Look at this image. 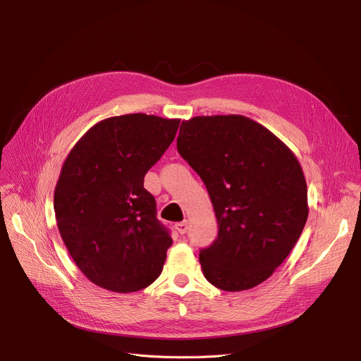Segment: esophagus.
<instances>
[{
	"label": "esophagus",
	"instance_id": "34e87169",
	"mask_svg": "<svg viewBox=\"0 0 361 361\" xmlns=\"http://www.w3.org/2000/svg\"><path fill=\"white\" fill-rule=\"evenodd\" d=\"M187 221H183V222H178L176 224V230L180 233V234H185L187 233Z\"/></svg>",
	"mask_w": 361,
	"mask_h": 361
}]
</instances>
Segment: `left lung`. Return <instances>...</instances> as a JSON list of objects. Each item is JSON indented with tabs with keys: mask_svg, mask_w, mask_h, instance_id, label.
Instances as JSON below:
<instances>
[{
	"mask_svg": "<svg viewBox=\"0 0 361 361\" xmlns=\"http://www.w3.org/2000/svg\"><path fill=\"white\" fill-rule=\"evenodd\" d=\"M177 149L204 183L218 219V238L199 255L204 278L224 291L267 281L309 216L307 184L294 152L237 114L183 121Z\"/></svg>",
	"mask_w": 361,
	"mask_h": 361,
	"instance_id": "1",
	"label": "left lung"
}]
</instances>
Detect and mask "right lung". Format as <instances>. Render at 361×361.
I'll return each instance as SVG.
<instances>
[{"mask_svg": "<svg viewBox=\"0 0 361 361\" xmlns=\"http://www.w3.org/2000/svg\"><path fill=\"white\" fill-rule=\"evenodd\" d=\"M178 118L146 114L90 127L67 155L54 192L66 247L89 281L114 293L149 287L173 238L157 219L143 180L178 130Z\"/></svg>", "mask_w": 361, "mask_h": 361, "instance_id": "right-lung-1", "label": "right lung"}]
</instances>
